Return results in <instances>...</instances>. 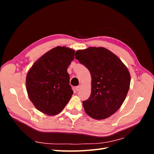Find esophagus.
Returning <instances> with one entry per match:
<instances>
[{
  "label": "esophagus",
  "mask_w": 154,
  "mask_h": 154,
  "mask_svg": "<svg viewBox=\"0 0 154 154\" xmlns=\"http://www.w3.org/2000/svg\"><path fill=\"white\" fill-rule=\"evenodd\" d=\"M81 88H82V85H80L78 86L77 87H76V91H79L81 89Z\"/></svg>",
  "instance_id": "obj_1"
}]
</instances>
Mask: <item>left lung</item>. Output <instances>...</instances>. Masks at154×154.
<instances>
[{"label": "left lung", "mask_w": 154, "mask_h": 154, "mask_svg": "<svg viewBox=\"0 0 154 154\" xmlns=\"http://www.w3.org/2000/svg\"><path fill=\"white\" fill-rule=\"evenodd\" d=\"M75 58L90 71V97L83 101L85 112L95 119L110 117L124 102L130 88L127 67L117 56L104 48L78 50Z\"/></svg>", "instance_id": "1"}]
</instances>
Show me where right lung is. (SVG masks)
<instances>
[{
	"label": "right lung",
	"instance_id": "add662e5",
	"mask_svg": "<svg viewBox=\"0 0 154 154\" xmlns=\"http://www.w3.org/2000/svg\"><path fill=\"white\" fill-rule=\"evenodd\" d=\"M75 51L56 47L32 65L26 77V90L36 108L49 116L62 112L73 94L68 66Z\"/></svg>",
	"mask_w": 154,
	"mask_h": 154
}]
</instances>
